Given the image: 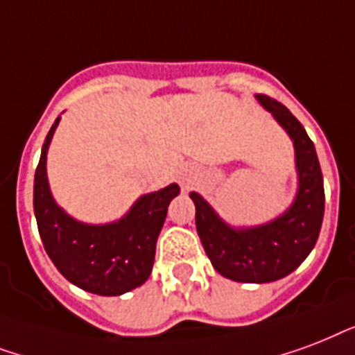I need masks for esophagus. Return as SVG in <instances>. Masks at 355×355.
<instances>
[{
  "label": "esophagus",
  "instance_id": "34e87169",
  "mask_svg": "<svg viewBox=\"0 0 355 355\" xmlns=\"http://www.w3.org/2000/svg\"><path fill=\"white\" fill-rule=\"evenodd\" d=\"M194 180H196V178H194V174H192V172H189V174H183L181 175V185L185 187V189H189Z\"/></svg>",
  "mask_w": 355,
  "mask_h": 355
}]
</instances>
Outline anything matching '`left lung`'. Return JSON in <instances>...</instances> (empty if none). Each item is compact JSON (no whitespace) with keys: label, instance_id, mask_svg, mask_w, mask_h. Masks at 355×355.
I'll use <instances>...</instances> for the list:
<instances>
[{"label":"left lung","instance_id":"left-lung-1","mask_svg":"<svg viewBox=\"0 0 355 355\" xmlns=\"http://www.w3.org/2000/svg\"><path fill=\"white\" fill-rule=\"evenodd\" d=\"M295 146L298 191L291 207L274 220L254 227H235L224 222L198 192L196 230L215 270L241 283H268L289 276L317 244L324 218V181L317 152L306 129L279 101L255 94Z\"/></svg>","mask_w":355,"mask_h":355}]
</instances>
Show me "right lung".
<instances>
[{"mask_svg": "<svg viewBox=\"0 0 355 355\" xmlns=\"http://www.w3.org/2000/svg\"><path fill=\"white\" fill-rule=\"evenodd\" d=\"M59 122L60 116L44 140L33 189V207L46 254L57 270L79 289L100 296L129 293L152 274L157 237L180 187L172 183L142 194L120 220L109 224L76 220L57 205L46 172L49 142Z\"/></svg>", "mask_w": 355, "mask_h": 355, "instance_id": "1", "label": "right lung"}]
</instances>
